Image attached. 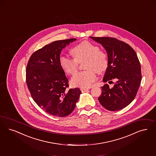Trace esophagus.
Here are the masks:
<instances>
[{
  "instance_id": "obj_1",
  "label": "esophagus",
  "mask_w": 156,
  "mask_h": 156,
  "mask_svg": "<svg viewBox=\"0 0 156 156\" xmlns=\"http://www.w3.org/2000/svg\"><path fill=\"white\" fill-rule=\"evenodd\" d=\"M89 90V89H86V88H81V90L82 92H85Z\"/></svg>"
}]
</instances>
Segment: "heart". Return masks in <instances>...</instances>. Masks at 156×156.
Here are the masks:
<instances>
[{
  "instance_id": "heart-1",
  "label": "heart",
  "mask_w": 156,
  "mask_h": 156,
  "mask_svg": "<svg viewBox=\"0 0 156 156\" xmlns=\"http://www.w3.org/2000/svg\"><path fill=\"white\" fill-rule=\"evenodd\" d=\"M74 58L62 55L59 58V64L62 69L69 74H74L78 70V64L84 61L86 71L74 75L71 80L75 87L88 88L97 80V71L102 74L107 70L109 60L107 54L100 50L97 45L88 41H84L75 45L71 50Z\"/></svg>"
}]
</instances>
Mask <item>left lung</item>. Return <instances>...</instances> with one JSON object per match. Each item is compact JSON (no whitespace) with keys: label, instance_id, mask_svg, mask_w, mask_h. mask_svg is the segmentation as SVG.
<instances>
[{"label":"left lung","instance_id":"obj_1","mask_svg":"<svg viewBox=\"0 0 156 156\" xmlns=\"http://www.w3.org/2000/svg\"><path fill=\"white\" fill-rule=\"evenodd\" d=\"M90 37L101 44L107 52L109 65L103 82L116 81L112 88L108 84L101 87L102 93L98 99L108 111L120 110L134 100L140 85L139 59L131 46L116 38Z\"/></svg>","mask_w":156,"mask_h":156}]
</instances>
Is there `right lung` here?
<instances>
[{
  "label": "right lung",
  "instance_id": "1",
  "mask_svg": "<svg viewBox=\"0 0 156 156\" xmlns=\"http://www.w3.org/2000/svg\"><path fill=\"white\" fill-rule=\"evenodd\" d=\"M76 40H58L46 45L35 51L27 63L26 81L31 96L40 107L52 116L69 115L81 93L77 87L67 89L69 80L59 64L62 50Z\"/></svg>",
  "mask_w": 156,
  "mask_h": 156
}]
</instances>
